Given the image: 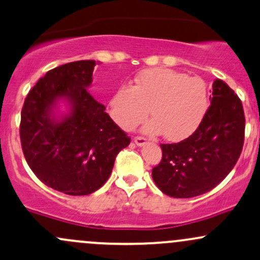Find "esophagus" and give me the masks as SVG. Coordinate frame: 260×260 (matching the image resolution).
<instances>
[{"label":"esophagus","mask_w":260,"mask_h":260,"mask_svg":"<svg viewBox=\"0 0 260 260\" xmlns=\"http://www.w3.org/2000/svg\"><path fill=\"white\" fill-rule=\"evenodd\" d=\"M133 142H135V143L137 144L138 147H143L144 144L147 143L146 138H143V137H135V139H133Z\"/></svg>","instance_id":"1"}]
</instances>
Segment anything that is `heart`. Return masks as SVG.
<instances>
[{"label": "heart", "mask_w": 260, "mask_h": 260, "mask_svg": "<svg viewBox=\"0 0 260 260\" xmlns=\"http://www.w3.org/2000/svg\"><path fill=\"white\" fill-rule=\"evenodd\" d=\"M109 116L119 128L132 131L153 117L143 133L179 142L196 132L209 108L207 83L199 77L169 68H149L135 77L133 86L118 87L109 100Z\"/></svg>", "instance_id": "b5f03b06"}]
</instances>
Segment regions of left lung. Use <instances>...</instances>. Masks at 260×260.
I'll return each mask as SVG.
<instances>
[{"instance_id": "left-lung-1", "label": "left lung", "mask_w": 260, "mask_h": 260, "mask_svg": "<svg viewBox=\"0 0 260 260\" xmlns=\"http://www.w3.org/2000/svg\"><path fill=\"white\" fill-rule=\"evenodd\" d=\"M245 118L238 95L222 80L213 82L210 107L192 136L160 144L162 160L152 169L155 184L174 198L204 194L219 184L238 160Z\"/></svg>"}]
</instances>
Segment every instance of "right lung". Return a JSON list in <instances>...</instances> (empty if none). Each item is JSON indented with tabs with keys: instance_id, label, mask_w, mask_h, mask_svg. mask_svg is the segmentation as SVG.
I'll return each instance as SVG.
<instances>
[{
	"instance_id": "add662e5",
	"label": "right lung",
	"mask_w": 260,
	"mask_h": 260,
	"mask_svg": "<svg viewBox=\"0 0 260 260\" xmlns=\"http://www.w3.org/2000/svg\"><path fill=\"white\" fill-rule=\"evenodd\" d=\"M93 59L48 71L24 100L22 151L37 178L70 196H87L109 178L119 151L131 138L88 92ZM64 103L63 112L59 105Z\"/></svg>"
}]
</instances>
